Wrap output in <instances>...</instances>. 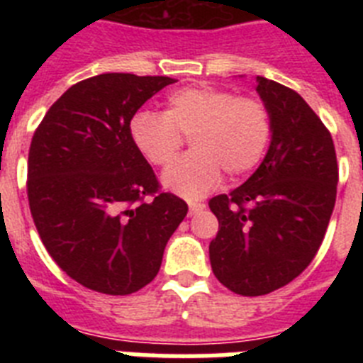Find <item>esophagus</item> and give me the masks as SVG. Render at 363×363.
I'll use <instances>...</instances> for the list:
<instances>
[{
	"mask_svg": "<svg viewBox=\"0 0 363 363\" xmlns=\"http://www.w3.org/2000/svg\"><path fill=\"white\" fill-rule=\"evenodd\" d=\"M205 209V205L203 203H189V214H198L200 211Z\"/></svg>",
	"mask_w": 363,
	"mask_h": 363,
	"instance_id": "esophagus-1",
	"label": "esophagus"
}]
</instances>
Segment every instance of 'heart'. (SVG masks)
I'll list each match as a JSON object with an SVG mask.
<instances>
[{
	"label": "heart",
	"mask_w": 363,
	"mask_h": 363,
	"mask_svg": "<svg viewBox=\"0 0 363 363\" xmlns=\"http://www.w3.org/2000/svg\"><path fill=\"white\" fill-rule=\"evenodd\" d=\"M130 138L149 163L169 167L191 140L192 154L163 174V185L198 200L218 185L221 172L242 178L264 160L272 116L262 99L223 89H182L169 96L163 114L142 112L130 121Z\"/></svg>",
	"instance_id": "obj_1"
}]
</instances>
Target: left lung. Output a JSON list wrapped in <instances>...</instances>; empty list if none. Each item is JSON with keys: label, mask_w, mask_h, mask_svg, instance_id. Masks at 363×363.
<instances>
[{"label": "left lung", "mask_w": 363, "mask_h": 363, "mask_svg": "<svg viewBox=\"0 0 363 363\" xmlns=\"http://www.w3.org/2000/svg\"><path fill=\"white\" fill-rule=\"evenodd\" d=\"M271 111L272 138L245 184L209 201L220 229L209 245L214 277L233 293L262 296L280 289L318 252L336 201L335 143L298 92L256 78Z\"/></svg>", "instance_id": "1"}]
</instances>
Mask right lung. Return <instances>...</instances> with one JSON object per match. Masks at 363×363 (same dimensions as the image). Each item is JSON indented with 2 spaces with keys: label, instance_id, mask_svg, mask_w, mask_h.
Masks as SVG:
<instances>
[{
  "label": "right lung",
  "instance_id": "1",
  "mask_svg": "<svg viewBox=\"0 0 363 363\" xmlns=\"http://www.w3.org/2000/svg\"><path fill=\"white\" fill-rule=\"evenodd\" d=\"M176 79L108 72L76 83L41 120L27 194L45 249L86 289L125 296L154 280L187 203L160 191L130 138L138 108Z\"/></svg>",
  "mask_w": 363,
  "mask_h": 363
}]
</instances>
